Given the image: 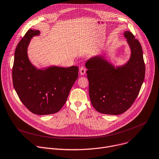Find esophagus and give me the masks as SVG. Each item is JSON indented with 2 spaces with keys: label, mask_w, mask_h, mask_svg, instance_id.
I'll list each match as a JSON object with an SVG mask.
<instances>
[{
  "label": "esophagus",
  "mask_w": 159,
  "mask_h": 159,
  "mask_svg": "<svg viewBox=\"0 0 159 159\" xmlns=\"http://www.w3.org/2000/svg\"><path fill=\"white\" fill-rule=\"evenodd\" d=\"M79 71H80V74L83 75H84V74H85V72H86V69H85V67L82 66V67H80V69H79Z\"/></svg>",
  "instance_id": "esophagus-1"
}]
</instances>
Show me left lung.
Segmentation results:
<instances>
[{"mask_svg": "<svg viewBox=\"0 0 159 159\" xmlns=\"http://www.w3.org/2000/svg\"><path fill=\"white\" fill-rule=\"evenodd\" d=\"M124 36L131 50L130 59L125 65L115 67L101 56L85 63L90 101L102 114L119 115L127 111L144 80L145 67L141 45L130 31H125Z\"/></svg>", "mask_w": 159, "mask_h": 159, "instance_id": "left-lung-1", "label": "left lung"}]
</instances>
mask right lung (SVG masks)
I'll return each instance as SVG.
<instances>
[{"mask_svg":"<svg viewBox=\"0 0 159 159\" xmlns=\"http://www.w3.org/2000/svg\"><path fill=\"white\" fill-rule=\"evenodd\" d=\"M40 34L29 29L19 42L12 67L14 87L22 103L33 114L48 115L59 112L67 101L78 78L79 68L51 66L37 69L29 61L27 47L31 39Z\"/></svg>","mask_w":159,"mask_h":159,"instance_id":"right-lung-1","label":"right lung"}]
</instances>
